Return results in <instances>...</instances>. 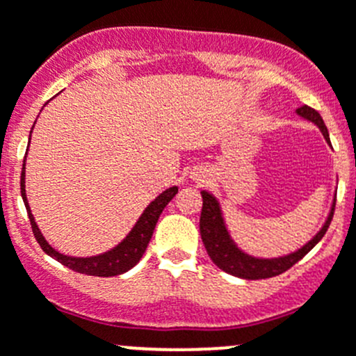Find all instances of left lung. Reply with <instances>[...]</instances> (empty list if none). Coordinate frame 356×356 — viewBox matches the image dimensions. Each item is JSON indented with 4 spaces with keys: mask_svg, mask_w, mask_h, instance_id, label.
Segmentation results:
<instances>
[{
    "mask_svg": "<svg viewBox=\"0 0 356 356\" xmlns=\"http://www.w3.org/2000/svg\"><path fill=\"white\" fill-rule=\"evenodd\" d=\"M296 115L317 125V127L321 129L322 136H324L325 143L331 146L327 127H325L324 120H322L318 111L303 105L296 110ZM201 198H203V208H201L200 217V232L201 239H203V245L207 248L208 257L211 258V261H213L220 270L227 272V274L231 275H236V277L250 279V281H253V279L274 277V275L282 274V272H286L288 268L293 267L296 261H300L312 248L324 238L329 225H331L334 207H336V198H334L331 210H329L327 213V218H325V222L322 224V227L318 229L317 234H315L310 241L305 243L303 246L298 248L296 251L282 254V257L260 258L246 253V251L241 250V248L238 246V243L232 239L231 232H229L227 225H225L224 213H222V207L220 203H218V200L208 191H201Z\"/></svg>",
    "mask_w": 356,
    "mask_h": 356,
    "instance_id": "left-lung-1",
    "label": "left lung"
}]
</instances>
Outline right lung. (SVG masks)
<instances>
[{"mask_svg": "<svg viewBox=\"0 0 356 356\" xmlns=\"http://www.w3.org/2000/svg\"><path fill=\"white\" fill-rule=\"evenodd\" d=\"M32 129H34V125H32ZM29 143H31V138H29ZM177 186H172V188L165 189L161 195H158L156 198L145 208V211H143L141 217L138 218V222H136L134 227L131 229V232H129L117 246L111 248V250L105 251V253L95 254V257H70V254L60 253V251H56L55 248L49 245L44 239V236H42L41 229L35 224L34 215H32L31 207H29L27 195H25V160L22 167V175H20V193H22L24 204L25 208H27V215L29 220H31L34 238L38 239L42 251H44L46 254H49L51 258H55V260L60 261L62 265H65V267L79 272V274L96 275V277H113V275H120L124 274V272L131 270V268L141 260L146 248H148L149 239H152L153 231H155V225L158 218H160L161 211L167 207L168 201L177 195Z\"/></svg>", "mask_w": 356, "mask_h": 356, "instance_id": "1", "label": "right lung"}]
</instances>
